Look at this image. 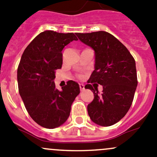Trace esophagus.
<instances>
[{
  "label": "esophagus",
  "mask_w": 157,
  "mask_h": 157,
  "mask_svg": "<svg viewBox=\"0 0 157 157\" xmlns=\"http://www.w3.org/2000/svg\"><path fill=\"white\" fill-rule=\"evenodd\" d=\"M80 91H83V90H85L84 85H83V84H80Z\"/></svg>",
  "instance_id": "obj_1"
}]
</instances>
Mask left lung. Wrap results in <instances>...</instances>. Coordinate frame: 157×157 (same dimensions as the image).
<instances>
[{"mask_svg":"<svg viewBox=\"0 0 157 157\" xmlns=\"http://www.w3.org/2000/svg\"><path fill=\"white\" fill-rule=\"evenodd\" d=\"M83 43L95 52L94 71L85 88L92 90L94 99L87 105L90 119L103 127L119 121L129 110L137 86L134 58L115 36L105 31L77 33ZM92 82L103 86L99 94Z\"/></svg>","mask_w":157,"mask_h":157,"instance_id":"8db88e82","label":"left lung"}]
</instances>
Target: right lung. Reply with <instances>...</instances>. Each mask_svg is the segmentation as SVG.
Masks as SVG:
<instances>
[{
  "instance_id": "1",
  "label": "right lung",
  "mask_w": 157,
  "mask_h": 157,
  "mask_svg": "<svg viewBox=\"0 0 157 157\" xmlns=\"http://www.w3.org/2000/svg\"><path fill=\"white\" fill-rule=\"evenodd\" d=\"M77 38L74 33L46 30L39 33L22 55L17 70L19 93L30 117L48 129L67 120L71 105L80 93L79 84L70 80L58 90L55 71L61 68L63 48Z\"/></svg>"
}]
</instances>
